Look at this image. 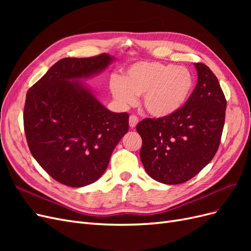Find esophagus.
Returning a JSON list of instances; mask_svg holds the SVG:
<instances>
[{
  "instance_id": "1",
  "label": "esophagus",
  "mask_w": 251,
  "mask_h": 251,
  "mask_svg": "<svg viewBox=\"0 0 251 251\" xmlns=\"http://www.w3.org/2000/svg\"><path fill=\"white\" fill-rule=\"evenodd\" d=\"M128 124H130V126L134 128L138 124V117L136 115H131L130 118H128Z\"/></svg>"
}]
</instances>
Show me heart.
I'll return each mask as SVG.
<instances>
[{"label": "heart", "mask_w": 251, "mask_h": 251, "mask_svg": "<svg viewBox=\"0 0 251 251\" xmlns=\"http://www.w3.org/2000/svg\"><path fill=\"white\" fill-rule=\"evenodd\" d=\"M194 90L193 73L185 67L159 62H139L123 79L113 78L112 95L120 105H130L143 94V105L155 117H168L187 102Z\"/></svg>", "instance_id": "obj_1"}]
</instances>
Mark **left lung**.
Returning <instances> with one entry per match:
<instances>
[{
	"label": "left lung",
	"instance_id": "8db88e82",
	"mask_svg": "<svg viewBox=\"0 0 251 251\" xmlns=\"http://www.w3.org/2000/svg\"><path fill=\"white\" fill-rule=\"evenodd\" d=\"M198 81L187 102L168 117L146 118L136 126L142 138L140 159L151 178L180 184L214 158L224 127L226 100L216 75L196 63Z\"/></svg>",
	"mask_w": 251,
	"mask_h": 251
}]
</instances>
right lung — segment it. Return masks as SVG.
Here are the masks:
<instances>
[{
	"instance_id": "1",
	"label": "right lung",
	"mask_w": 251,
	"mask_h": 251,
	"mask_svg": "<svg viewBox=\"0 0 251 251\" xmlns=\"http://www.w3.org/2000/svg\"><path fill=\"white\" fill-rule=\"evenodd\" d=\"M113 60L105 53L63 58L28 90L24 130L29 150L59 183L81 187L100 179L128 131V114L109 111L79 81Z\"/></svg>"
}]
</instances>
